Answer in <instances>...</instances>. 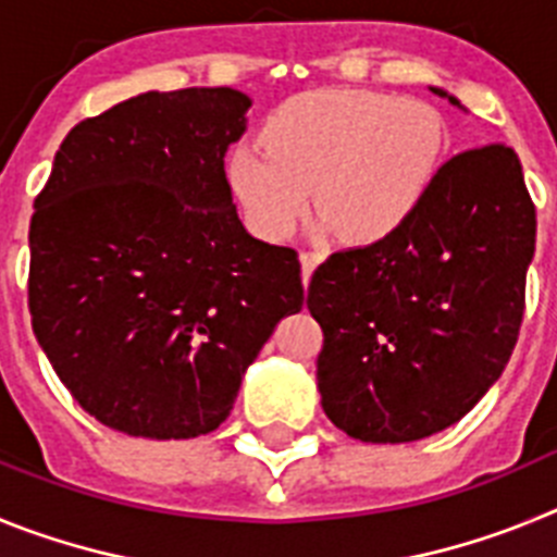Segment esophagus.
Instances as JSON below:
<instances>
[{
	"label": "esophagus",
	"mask_w": 557,
	"mask_h": 557,
	"mask_svg": "<svg viewBox=\"0 0 557 557\" xmlns=\"http://www.w3.org/2000/svg\"><path fill=\"white\" fill-rule=\"evenodd\" d=\"M314 268H318V256L307 253V250H304V253H301V282H304V287H309V278H312Z\"/></svg>",
	"instance_id": "1"
}]
</instances>
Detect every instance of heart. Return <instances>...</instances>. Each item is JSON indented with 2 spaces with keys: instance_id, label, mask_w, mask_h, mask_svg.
I'll return each instance as SVG.
<instances>
[{
  "instance_id": "heart-1",
  "label": "heart",
  "mask_w": 557,
  "mask_h": 557,
  "mask_svg": "<svg viewBox=\"0 0 557 557\" xmlns=\"http://www.w3.org/2000/svg\"><path fill=\"white\" fill-rule=\"evenodd\" d=\"M264 150L236 145L225 178L245 220L282 243L309 209L351 245L405 228L449 150L444 113L416 97L321 88L282 102L264 122Z\"/></svg>"
}]
</instances>
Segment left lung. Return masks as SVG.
Returning a JSON list of instances; mask_svg holds the SVG:
<instances>
[{"instance_id":"obj_1","label":"left lung","mask_w":557,"mask_h":557,"mask_svg":"<svg viewBox=\"0 0 557 557\" xmlns=\"http://www.w3.org/2000/svg\"><path fill=\"white\" fill-rule=\"evenodd\" d=\"M533 253L519 156L488 145L446 161L405 228L329 256L307 298L323 329L329 421L362 444H410L457 424L513 354Z\"/></svg>"}]
</instances>
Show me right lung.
<instances>
[{
	"label": "right lung",
	"instance_id": "right-lung-1",
	"mask_svg": "<svg viewBox=\"0 0 557 557\" xmlns=\"http://www.w3.org/2000/svg\"><path fill=\"white\" fill-rule=\"evenodd\" d=\"M236 88L147 91L69 131L29 223V314L77 405L133 437L218 430L284 314L293 248L236 214L225 150Z\"/></svg>",
	"mask_w": 557,
	"mask_h": 557
}]
</instances>
